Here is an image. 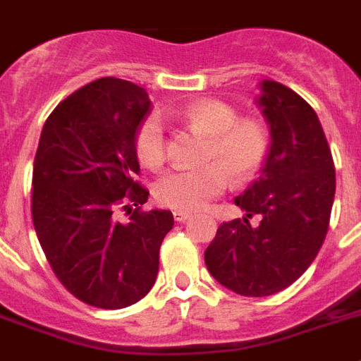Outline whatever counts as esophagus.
Masks as SVG:
<instances>
[{
    "label": "esophagus",
    "mask_w": 361,
    "mask_h": 361,
    "mask_svg": "<svg viewBox=\"0 0 361 361\" xmlns=\"http://www.w3.org/2000/svg\"><path fill=\"white\" fill-rule=\"evenodd\" d=\"M173 219L177 223H184L186 219H190V214L188 212H180V210H175L173 212Z\"/></svg>",
    "instance_id": "1"
}]
</instances>
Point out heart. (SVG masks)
Returning <instances> with one entry per match:
<instances>
[{"label":"heart","instance_id":"heart-1","mask_svg":"<svg viewBox=\"0 0 361 361\" xmlns=\"http://www.w3.org/2000/svg\"><path fill=\"white\" fill-rule=\"evenodd\" d=\"M177 118L206 138L201 160L195 169H171L157 178L153 195L171 210L195 212L232 186H243L259 173L270 151V133L257 118H239L235 107L219 98L190 102ZM135 155L147 169H159L166 160L164 128L159 116L142 120L135 133Z\"/></svg>","mask_w":361,"mask_h":361}]
</instances>
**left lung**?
Segmentation results:
<instances>
[{
    "mask_svg": "<svg viewBox=\"0 0 361 361\" xmlns=\"http://www.w3.org/2000/svg\"><path fill=\"white\" fill-rule=\"evenodd\" d=\"M259 104L270 124V151L250 188L235 199L246 215L217 228L206 267L235 294L263 298L283 290L309 269L331 221L336 171L316 111L272 80Z\"/></svg>",
    "mask_w": 361,
    "mask_h": 361,
    "instance_id": "1",
    "label": "left lung"
}]
</instances>
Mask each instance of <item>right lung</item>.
<instances>
[{"instance_id":"add662e5","label":"right lung","mask_w":361,"mask_h":361,"mask_svg":"<svg viewBox=\"0 0 361 361\" xmlns=\"http://www.w3.org/2000/svg\"><path fill=\"white\" fill-rule=\"evenodd\" d=\"M147 113L142 87L98 78L58 104L34 157L30 212L43 254L61 285L98 309L142 300L173 228L171 212L142 210L149 192L133 180L135 133Z\"/></svg>"}]
</instances>
